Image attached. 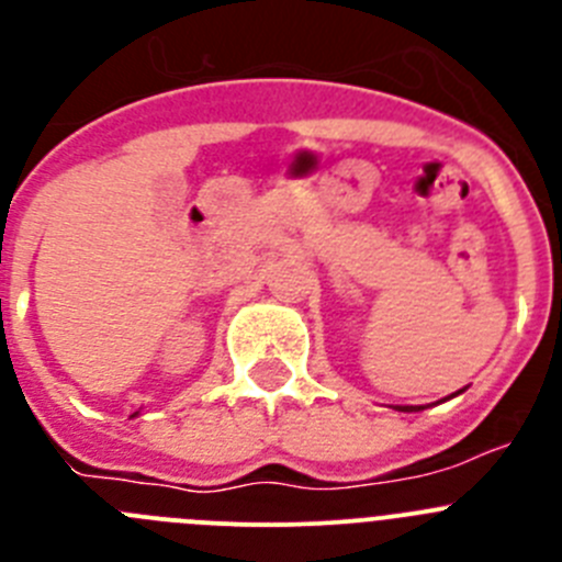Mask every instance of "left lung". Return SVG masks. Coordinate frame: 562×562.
Masks as SVG:
<instances>
[{
	"mask_svg": "<svg viewBox=\"0 0 562 562\" xmlns=\"http://www.w3.org/2000/svg\"><path fill=\"white\" fill-rule=\"evenodd\" d=\"M396 411H425V405H396Z\"/></svg>",
	"mask_w": 562,
	"mask_h": 562,
	"instance_id": "8db88e82",
	"label": "left lung"
}]
</instances>
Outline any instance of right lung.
<instances>
[{
    "label": "right lung",
    "instance_id": "obj_1",
    "mask_svg": "<svg viewBox=\"0 0 562 562\" xmlns=\"http://www.w3.org/2000/svg\"><path fill=\"white\" fill-rule=\"evenodd\" d=\"M137 414H140V411H137ZM137 414H132V416H137Z\"/></svg>",
    "mask_w": 562,
    "mask_h": 562
}]
</instances>
